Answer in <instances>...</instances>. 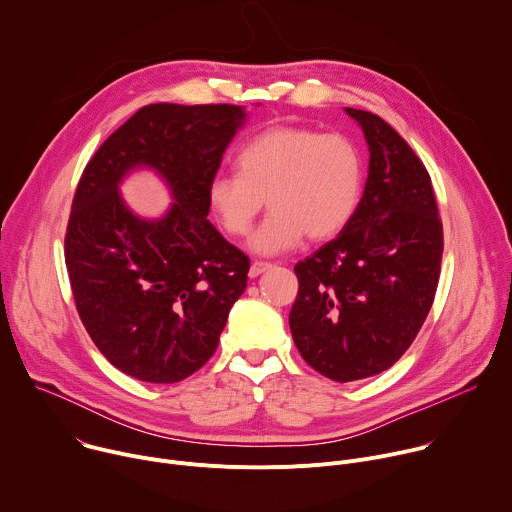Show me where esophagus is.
I'll use <instances>...</instances> for the list:
<instances>
[{
    "label": "esophagus",
    "mask_w": 512,
    "mask_h": 512,
    "mask_svg": "<svg viewBox=\"0 0 512 512\" xmlns=\"http://www.w3.org/2000/svg\"><path fill=\"white\" fill-rule=\"evenodd\" d=\"M271 267V263H267V261H253L251 263V269H249V275L251 277H259L263 271H267Z\"/></svg>",
    "instance_id": "esophagus-1"
}]
</instances>
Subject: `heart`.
<instances>
[{
    "label": "heart",
    "instance_id": "b5f03b06",
    "mask_svg": "<svg viewBox=\"0 0 512 512\" xmlns=\"http://www.w3.org/2000/svg\"><path fill=\"white\" fill-rule=\"evenodd\" d=\"M235 164L239 174L210 180L208 204L229 235L243 237L267 198L271 210L249 241L259 255L338 235L360 202L362 154L342 133L273 125L241 145Z\"/></svg>",
    "mask_w": 512,
    "mask_h": 512
}]
</instances>
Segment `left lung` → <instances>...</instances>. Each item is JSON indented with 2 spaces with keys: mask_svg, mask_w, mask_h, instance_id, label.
Returning a JSON list of instances; mask_svg holds the SVG:
<instances>
[{
  "mask_svg": "<svg viewBox=\"0 0 512 512\" xmlns=\"http://www.w3.org/2000/svg\"><path fill=\"white\" fill-rule=\"evenodd\" d=\"M369 143V178L350 223L300 261L289 328L320 375L358 381L405 354L421 330L444 253L431 178L409 143L379 115L344 109Z\"/></svg>",
  "mask_w": 512,
  "mask_h": 512,
  "instance_id": "obj_1",
  "label": "left lung"
}]
</instances>
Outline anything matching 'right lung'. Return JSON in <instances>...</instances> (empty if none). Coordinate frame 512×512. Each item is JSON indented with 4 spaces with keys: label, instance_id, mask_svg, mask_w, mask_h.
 I'll list each match as a JSON object with an SVG mask.
<instances>
[{
    "label": "right lung",
    "instance_id": "right-lung-1",
    "mask_svg": "<svg viewBox=\"0 0 512 512\" xmlns=\"http://www.w3.org/2000/svg\"><path fill=\"white\" fill-rule=\"evenodd\" d=\"M247 113L237 105L141 107L87 164L64 237L79 316L103 356L145 383H178L214 354L247 287L249 257L208 221V184ZM150 167L175 202L156 222L118 184Z\"/></svg>",
    "mask_w": 512,
    "mask_h": 512
}]
</instances>
